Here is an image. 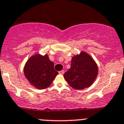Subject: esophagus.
I'll list each match as a JSON object with an SVG mask.
<instances>
[{"label":"esophagus","instance_id":"obj_1","mask_svg":"<svg viewBox=\"0 0 124 124\" xmlns=\"http://www.w3.org/2000/svg\"><path fill=\"white\" fill-rule=\"evenodd\" d=\"M64 70H61V71H59V74H61V75H62V74L64 73Z\"/></svg>","mask_w":124,"mask_h":124}]
</instances>
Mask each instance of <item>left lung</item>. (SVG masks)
I'll list each match as a JSON object with an SVG mask.
<instances>
[{
    "mask_svg": "<svg viewBox=\"0 0 124 124\" xmlns=\"http://www.w3.org/2000/svg\"><path fill=\"white\" fill-rule=\"evenodd\" d=\"M99 69L92 57L85 52L71 59L70 69L63 75L69 85L75 89L82 90L91 86L95 80Z\"/></svg>",
    "mask_w": 124,
    "mask_h": 124,
    "instance_id": "left-lung-1",
    "label": "left lung"
}]
</instances>
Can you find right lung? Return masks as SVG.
Instances as JSON below:
<instances>
[{"instance_id": "1", "label": "right lung", "mask_w": 124, "mask_h": 124, "mask_svg": "<svg viewBox=\"0 0 124 124\" xmlns=\"http://www.w3.org/2000/svg\"><path fill=\"white\" fill-rule=\"evenodd\" d=\"M24 73L29 83L38 89L48 87L58 75L47 54H35L31 57L24 66Z\"/></svg>"}]
</instances>
